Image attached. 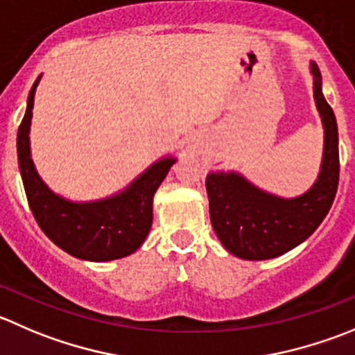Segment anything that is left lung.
Wrapping results in <instances>:
<instances>
[{"mask_svg":"<svg viewBox=\"0 0 355 355\" xmlns=\"http://www.w3.org/2000/svg\"><path fill=\"white\" fill-rule=\"evenodd\" d=\"M314 101L324 128L321 170L305 194L279 198L251 184L236 171H211L206 177L209 218L227 251L243 260H269L304 243L324 220L340 177L338 126L322 95L321 72L311 62Z\"/></svg>","mask_w":355,"mask_h":355,"instance_id":"left-lung-1","label":"left lung"}]
</instances>
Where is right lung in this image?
Returning <instances> with one entry per match:
<instances>
[{"mask_svg": "<svg viewBox=\"0 0 355 355\" xmlns=\"http://www.w3.org/2000/svg\"><path fill=\"white\" fill-rule=\"evenodd\" d=\"M41 74L27 97L17 133V154L31 211L44 234L65 253L88 261H109L135 253L153 225V199L177 157H161L121 192L76 202L50 191L31 157V118Z\"/></svg>", "mask_w": 355, "mask_h": 355, "instance_id": "obj_1", "label": "right lung"}]
</instances>
